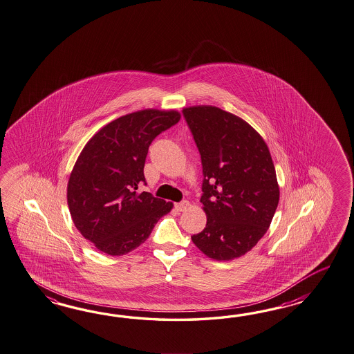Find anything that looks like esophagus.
I'll list each match as a JSON object with an SVG mask.
<instances>
[{
  "mask_svg": "<svg viewBox=\"0 0 354 354\" xmlns=\"http://www.w3.org/2000/svg\"><path fill=\"white\" fill-rule=\"evenodd\" d=\"M189 205H190V204H189V201H186V200H185V201H181V203H177V204L174 205V208H176L177 212H183L185 209L189 208Z\"/></svg>",
  "mask_w": 354,
  "mask_h": 354,
  "instance_id": "esophagus-1",
  "label": "esophagus"
}]
</instances>
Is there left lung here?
I'll list each match as a JSON object with an SVG mask.
<instances>
[{
    "label": "left lung",
    "mask_w": 354,
    "mask_h": 354,
    "mask_svg": "<svg viewBox=\"0 0 354 354\" xmlns=\"http://www.w3.org/2000/svg\"><path fill=\"white\" fill-rule=\"evenodd\" d=\"M203 164L207 226L192 243L216 261L252 250L267 232L280 189L268 146L244 119L212 105L182 110Z\"/></svg>",
    "instance_id": "left-lung-1"
}]
</instances>
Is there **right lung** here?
<instances>
[{"label": "right lung", "instance_id": "obj_1", "mask_svg": "<svg viewBox=\"0 0 354 354\" xmlns=\"http://www.w3.org/2000/svg\"><path fill=\"white\" fill-rule=\"evenodd\" d=\"M180 118L177 110H138L104 126L83 147L68 181V207L74 226L102 253L132 252L173 208L137 190L149 146Z\"/></svg>", "mask_w": 354, "mask_h": 354}]
</instances>
